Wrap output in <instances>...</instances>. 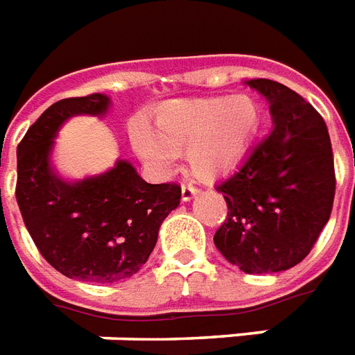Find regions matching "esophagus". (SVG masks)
Instances as JSON below:
<instances>
[{"instance_id": "1", "label": "esophagus", "mask_w": 355, "mask_h": 355, "mask_svg": "<svg viewBox=\"0 0 355 355\" xmlns=\"http://www.w3.org/2000/svg\"><path fill=\"white\" fill-rule=\"evenodd\" d=\"M198 193L199 188L193 184V182H184V184H182V199H184V201H190V199L193 198V196H198Z\"/></svg>"}]
</instances>
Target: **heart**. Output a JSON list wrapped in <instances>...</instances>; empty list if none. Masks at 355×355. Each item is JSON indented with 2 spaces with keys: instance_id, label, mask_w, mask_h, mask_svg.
I'll use <instances>...</instances> for the list:
<instances>
[{
  "instance_id": "heart-1",
  "label": "heart",
  "mask_w": 355,
  "mask_h": 355,
  "mask_svg": "<svg viewBox=\"0 0 355 355\" xmlns=\"http://www.w3.org/2000/svg\"><path fill=\"white\" fill-rule=\"evenodd\" d=\"M258 122V105L248 96L178 101L157 114L156 133L143 124L133 125L131 143L157 173H169L177 152L186 150L188 169L211 177L243 156Z\"/></svg>"
}]
</instances>
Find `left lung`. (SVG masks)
Masks as SVG:
<instances>
[{
    "label": "left lung",
    "instance_id": "8db88e82",
    "mask_svg": "<svg viewBox=\"0 0 355 355\" xmlns=\"http://www.w3.org/2000/svg\"><path fill=\"white\" fill-rule=\"evenodd\" d=\"M248 86L269 99L272 130L216 186L227 216L214 244L248 275L278 272L309 256L331 216V139L324 118L297 92L269 78H252Z\"/></svg>",
    "mask_w": 355,
    "mask_h": 355
}]
</instances>
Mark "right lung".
<instances>
[{
    "label": "right lung",
    "instance_id": "1",
    "mask_svg": "<svg viewBox=\"0 0 355 355\" xmlns=\"http://www.w3.org/2000/svg\"><path fill=\"white\" fill-rule=\"evenodd\" d=\"M107 107L109 97L101 94L60 99L17 148V201L37 250L65 277L101 284L124 280L146 263L159 225L180 203L177 182L148 184L122 159L75 184L52 173L58 128L75 114H103Z\"/></svg>",
    "mask_w": 355,
    "mask_h": 355
}]
</instances>
